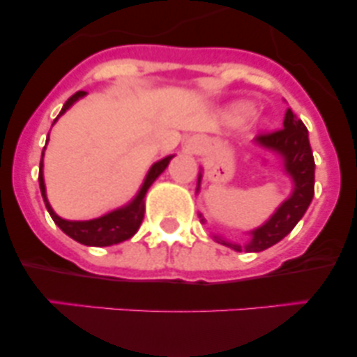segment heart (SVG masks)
<instances>
[{
    "mask_svg": "<svg viewBox=\"0 0 357 357\" xmlns=\"http://www.w3.org/2000/svg\"><path fill=\"white\" fill-rule=\"evenodd\" d=\"M250 114V105L249 103H233L231 107H227V110L224 112V119L231 124H240L247 119V115Z\"/></svg>",
    "mask_w": 357,
    "mask_h": 357,
    "instance_id": "1",
    "label": "heart"
}]
</instances>
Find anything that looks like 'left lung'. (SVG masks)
Wrapping results in <instances>:
<instances>
[{"label": "left lung", "mask_w": 357, "mask_h": 357, "mask_svg": "<svg viewBox=\"0 0 357 357\" xmlns=\"http://www.w3.org/2000/svg\"><path fill=\"white\" fill-rule=\"evenodd\" d=\"M256 142L261 147L278 152L282 155L284 168H286L287 175L293 178L294 189L293 195L278 206L277 212L263 226L250 231V238L247 242H227L220 236H213L217 242L236 250V252H242V250H245V252H261V250L280 242L284 236L293 231V227L305 215L312 198H314L315 162L310 142H308V131L303 122H301V119H298L291 108L286 110L282 130L259 135V137H256ZM199 182H202V173H199L196 192L199 191ZM202 222L205 224L203 217Z\"/></svg>", "instance_id": "left-lung-1"}]
</instances>
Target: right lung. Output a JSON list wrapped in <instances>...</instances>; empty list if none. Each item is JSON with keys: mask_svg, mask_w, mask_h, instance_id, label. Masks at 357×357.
I'll return each mask as SVG.
<instances>
[{"mask_svg": "<svg viewBox=\"0 0 357 357\" xmlns=\"http://www.w3.org/2000/svg\"><path fill=\"white\" fill-rule=\"evenodd\" d=\"M82 96H86L84 91L75 93L73 96L63 105L59 115H63L64 112L75 103V101L80 100ZM59 115H57V119H59ZM172 158L173 155H168V158L161 159V161L152 165V168L149 169L144 184H142L140 191H138V195L135 196L133 202L128 203V205L122 206V208H117L114 210V212L107 213V215L98 217V219L66 220V219H61V217L54 212L49 199H47L45 182H43V152H42V161H40V173H38L40 191H42L43 202H45V206L47 210H49L52 220L61 227V229H63L64 233H66L68 236H70V238L77 240L79 243H84V245H89V247L115 245V243H121L124 242V240H130L131 236L138 231V227H140L142 220H144V213H145V195H147L152 182H154L162 172H165L168 162L172 161Z\"/></svg>", "mask_w": 357, "mask_h": 357, "instance_id": "right-lung-1", "label": "right lung"}]
</instances>
